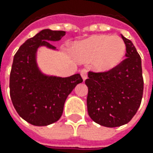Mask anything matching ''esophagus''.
<instances>
[{
	"label": "esophagus",
	"instance_id": "1",
	"mask_svg": "<svg viewBox=\"0 0 153 153\" xmlns=\"http://www.w3.org/2000/svg\"><path fill=\"white\" fill-rule=\"evenodd\" d=\"M81 76H82L83 81H85V80L88 78V71L85 70V69H82V70L81 71Z\"/></svg>",
	"mask_w": 153,
	"mask_h": 153
}]
</instances>
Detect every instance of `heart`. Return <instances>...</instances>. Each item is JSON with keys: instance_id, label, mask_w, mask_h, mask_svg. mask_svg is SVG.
Instances as JSON below:
<instances>
[{"instance_id": "b5f03b06", "label": "heart", "mask_w": 153, "mask_h": 153, "mask_svg": "<svg viewBox=\"0 0 153 153\" xmlns=\"http://www.w3.org/2000/svg\"><path fill=\"white\" fill-rule=\"evenodd\" d=\"M75 53L80 61L93 60V66L99 72H108L123 61L126 45L117 36L95 35L76 45Z\"/></svg>"}]
</instances>
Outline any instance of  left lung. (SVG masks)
Listing matches in <instances>:
<instances>
[{"label": "left lung", "instance_id": "8db88e82", "mask_svg": "<svg viewBox=\"0 0 153 153\" xmlns=\"http://www.w3.org/2000/svg\"><path fill=\"white\" fill-rule=\"evenodd\" d=\"M126 59L108 72L89 71L87 107L89 117L101 126L114 128L128 123L140 105L144 82L141 59L132 42L122 36Z\"/></svg>", "mask_w": 153, "mask_h": 153}]
</instances>
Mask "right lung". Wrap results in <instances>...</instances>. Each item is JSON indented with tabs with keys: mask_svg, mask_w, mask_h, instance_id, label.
<instances>
[{
	"mask_svg": "<svg viewBox=\"0 0 153 153\" xmlns=\"http://www.w3.org/2000/svg\"><path fill=\"white\" fill-rule=\"evenodd\" d=\"M65 35L63 30H42L27 40L15 53L10 73V96L16 111L35 126H47L60 118L68 95L82 82L80 74L68 77L46 75L39 69V48L56 50L53 42Z\"/></svg>",
	"mask_w": 153,
	"mask_h": 153,
	"instance_id": "right-lung-1",
	"label": "right lung"
}]
</instances>
